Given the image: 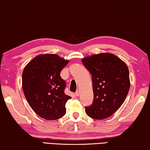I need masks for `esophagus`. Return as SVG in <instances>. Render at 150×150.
<instances>
[{
    "label": "esophagus",
    "instance_id": "1",
    "mask_svg": "<svg viewBox=\"0 0 150 150\" xmlns=\"http://www.w3.org/2000/svg\"><path fill=\"white\" fill-rule=\"evenodd\" d=\"M79 96V91L77 90V91H76V92H75V96L78 97Z\"/></svg>",
    "mask_w": 150,
    "mask_h": 150
}]
</instances>
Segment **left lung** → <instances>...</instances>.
Here are the masks:
<instances>
[{
    "instance_id": "obj_1",
    "label": "left lung",
    "mask_w": 150,
    "mask_h": 150,
    "mask_svg": "<svg viewBox=\"0 0 150 150\" xmlns=\"http://www.w3.org/2000/svg\"><path fill=\"white\" fill-rule=\"evenodd\" d=\"M92 77L93 100L85 107L86 114L93 119L107 118L124 102L130 88L127 65L110 53H101L82 60Z\"/></svg>"
}]
</instances>
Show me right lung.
<instances>
[{
	"label": "right lung",
	"instance_id": "obj_1",
	"mask_svg": "<svg viewBox=\"0 0 150 150\" xmlns=\"http://www.w3.org/2000/svg\"><path fill=\"white\" fill-rule=\"evenodd\" d=\"M58 55L37 56L25 67L23 90L29 105L38 116L48 120L62 118L71 97L65 94L66 84L60 72L68 64Z\"/></svg>",
	"mask_w": 150,
	"mask_h": 150
}]
</instances>
